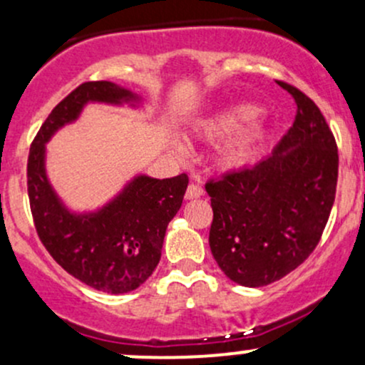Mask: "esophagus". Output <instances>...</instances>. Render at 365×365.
I'll list each match as a JSON object with an SVG mask.
<instances>
[{
	"label": "esophagus",
	"instance_id": "esophagus-1",
	"mask_svg": "<svg viewBox=\"0 0 365 365\" xmlns=\"http://www.w3.org/2000/svg\"><path fill=\"white\" fill-rule=\"evenodd\" d=\"M201 195H202V189L199 185H194V183H190V185L187 187V192H185L187 201H192V199H199Z\"/></svg>",
	"mask_w": 365,
	"mask_h": 365
}]
</instances>
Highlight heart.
<instances>
[{"label":"heart","instance_id":"1","mask_svg":"<svg viewBox=\"0 0 365 365\" xmlns=\"http://www.w3.org/2000/svg\"><path fill=\"white\" fill-rule=\"evenodd\" d=\"M258 114L259 107L255 103H237V106L228 107V109L216 112V114L207 115V118L195 123L192 126V135L201 142L218 143L231 137L244 124L253 121ZM267 135L268 128L263 121L250 124L220 147L218 154H216V166L225 173H235V171L247 168L258 158ZM173 150L178 155L187 154V149L182 143H173Z\"/></svg>","mask_w":365,"mask_h":365}]
</instances>
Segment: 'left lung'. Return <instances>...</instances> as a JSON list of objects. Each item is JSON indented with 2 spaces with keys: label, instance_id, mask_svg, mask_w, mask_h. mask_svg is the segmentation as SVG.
<instances>
[{
  "label": "left lung",
  "instance_id": "8db88e82",
  "mask_svg": "<svg viewBox=\"0 0 365 365\" xmlns=\"http://www.w3.org/2000/svg\"><path fill=\"white\" fill-rule=\"evenodd\" d=\"M296 119L274 152L253 168L206 183L210 247L235 284L262 287L302 265L319 244L338 182V149L319 107L296 88Z\"/></svg>",
  "mask_w": 365,
  "mask_h": 365
}]
</instances>
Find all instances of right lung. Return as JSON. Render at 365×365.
<instances>
[{
	"label": "right lung",
	"instance_id": "obj_1",
	"mask_svg": "<svg viewBox=\"0 0 365 365\" xmlns=\"http://www.w3.org/2000/svg\"><path fill=\"white\" fill-rule=\"evenodd\" d=\"M88 103L140 109L143 98L110 81L78 86L39 128L27 161V192L39 239L55 262L86 286L110 294L137 289L158 267L168 223L182 206L189 178L135 175L97 210L63 202L46 171V143L81 118Z\"/></svg>",
	"mask_w": 365,
	"mask_h": 365
}]
</instances>
